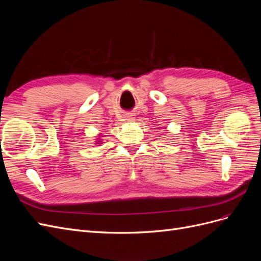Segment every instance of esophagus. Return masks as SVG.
<instances>
[{
    "label": "esophagus",
    "mask_w": 261,
    "mask_h": 261,
    "mask_svg": "<svg viewBox=\"0 0 261 261\" xmlns=\"http://www.w3.org/2000/svg\"><path fill=\"white\" fill-rule=\"evenodd\" d=\"M126 121H127V122H134V121H135V118L132 117V116H127V117H126Z\"/></svg>",
    "instance_id": "34e87169"
}]
</instances>
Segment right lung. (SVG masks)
<instances>
[{
    "label": "right lung",
    "mask_w": 261,
    "mask_h": 261,
    "mask_svg": "<svg viewBox=\"0 0 261 261\" xmlns=\"http://www.w3.org/2000/svg\"><path fill=\"white\" fill-rule=\"evenodd\" d=\"M101 143H102V140H100V139L98 138V140L96 141V144H101Z\"/></svg>",
    "instance_id": "1"
}]
</instances>
